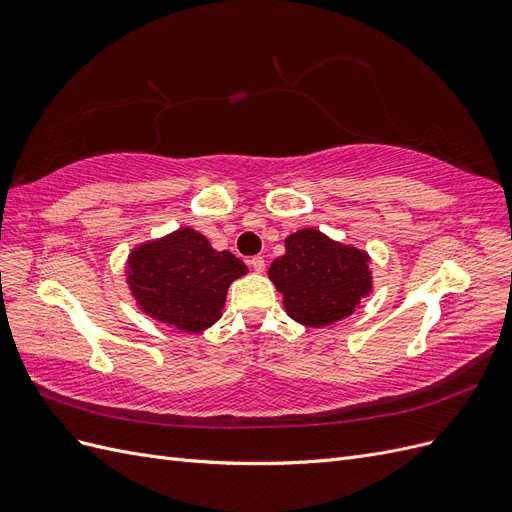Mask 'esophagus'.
Here are the masks:
<instances>
[{"label":"esophagus","instance_id":"34e87169","mask_svg":"<svg viewBox=\"0 0 512 512\" xmlns=\"http://www.w3.org/2000/svg\"><path fill=\"white\" fill-rule=\"evenodd\" d=\"M250 267H252L256 273H262V271H265V258H262V256L250 258Z\"/></svg>","mask_w":512,"mask_h":512}]
</instances>
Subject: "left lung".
<instances>
[{"label":"left lung","instance_id":"left-lung-1","mask_svg":"<svg viewBox=\"0 0 512 512\" xmlns=\"http://www.w3.org/2000/svg\"><path fill=\"white\" fill-rule=\"evenodd\" d=\"M269 277L282 292L286 314L314 329L350 316L371 292L367 252L337 243L316 228L292 232L286 254L273 260Z\"/></svg>","mask_w":512,"mask_h":512}]
</instances>
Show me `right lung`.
Returning a JSON list of instances; mask_svg holds the SVG:
<instances>
[{"mask_svg": "<svg viewBox=\"0 0 512 512\" xmlns=\"http://www.w3.org/2000/svg\"><path fill=\"white\" fill-rule=\"evenodd\" d=\"M128 286L141 312L185 333L218 322L228 286L247 273L230 252H215L194 228L136 245L128 256Z\"/></svg>", "mask_w": 512, "mask_h": 512, "instance_id": "obj_1", "label": "right lung"}]
</instances>
